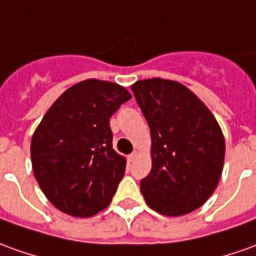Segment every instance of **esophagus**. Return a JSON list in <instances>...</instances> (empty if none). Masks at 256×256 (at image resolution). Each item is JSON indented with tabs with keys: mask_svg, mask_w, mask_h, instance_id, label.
Masks as SVG:
<instances>
[{
	"mask_svg": "<svg viewBox=\"0 0 256 256\" xmlns=\"http://www.w3.org/2000/svg\"><path fill=\"white\" fill-rule=\"evenodd\" d=\"M138 158V153H136V152H134V153H131V154L128 156V160H130V162H135V158Z\"/></svg>",
	"mask_w": 256,
	"mask_h": 256,
	"instance_id": "1",
	"label": "esophagus"
}]
</instances>
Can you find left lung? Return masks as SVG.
<instances>
[{
  "instance_id": "8db88e82",
  "label": "left lung",
  "mask_w": 256,
  "mask_h": 256,
  "mask_svg": "<svg viewBox=\"0 0 256 256\" xmlns=\"http://www.w3.org/2000/svg\"><path fill=\"white\" fill-rule=\"evenodd\" d=\"M131 89L150 128L152 170L140 181L146 204L164 216L191 213L222 177L226 144L219 122L180 82L152 78Z\"/></svg>"
}]
</instances>
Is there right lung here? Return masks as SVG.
I'll return each mask as SVG.
<instances>
[{
    "label": "right lung",
    "instance_id": "add662e5",
    "mask_svg": "<svg viewBox=\"0 0 256 256\" xmlns=\"http://www.w3.org/2000/svg\"><path fill=\"white\" fill-rule=\"evenodd\" d=\"M124 86L86 79L52 103L32 136L38 186L58 210L90 218L111 202L126 158L112 149L110 117L131 98Z\"/></svg>",
    "mask_w": 256,
    "mask_h": 256
}]
</instances>
